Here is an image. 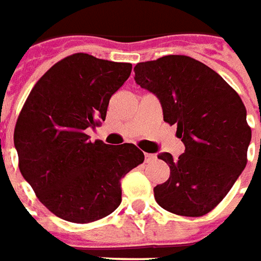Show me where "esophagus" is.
Returning a JSON list of instances; mask_svg holds the SVG:
<instances>
[{"instance_id":"obj_1","label":"esophagus","mask_w":261,"mask_h":261,"mask_svg":"<svg viewBox=\"0 0 261 261\" xmlns=\"http://www.w3.org/2000/svg\"><path fill=\"white\" fill-rule=\"evenodd\" d=\"M145 160H146V163H151V162H154V160H156V154H151V153H146Z\"/></svg>"}]
</instances>
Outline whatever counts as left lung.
Instances as JSON below:
<instances>
[{"instance_id":"left-lung-1","label":"left lung","mask_w":261,"mask_h":261,"mask_svg":"<svg viewBox=\"0 0 261 261\" xmlns=\"http://www.w3.org/2000/svg\"><path fill=\"white\" fill-rule=\"evenodd\" d=\"M134 71L136 84L159 98L164 121L177 125V138L186 146L178 159L159 154L170 177L154 187L156 202L177 215L208 214L247 163L252 130L245 105L216 71L188 56L138 63Z\"/></svg>"}]
</instances>
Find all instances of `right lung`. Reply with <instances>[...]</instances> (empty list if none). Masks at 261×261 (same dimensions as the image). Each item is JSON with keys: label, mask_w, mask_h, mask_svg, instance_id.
<instances>
[{"label": "right lung", "mask_w": 261, "mask_h": 261, "mask_svg": "<svg viewBox=\"0 0 261 261\" xmlns=\"http://www.w3.org/2000/svg\"><path fill=\"white\" fill-rule=\"evenodd\" d=\"M130 71V63L71 55L40 77L18 116L21 174L64 221L88 223L112 214L122 201L121 180L145 160L132 143H92L87 135L105 121L110 98Z\"/></svg>", "instance_id": "right-lung-1"}]
</instances>
